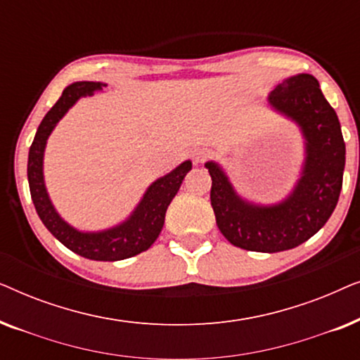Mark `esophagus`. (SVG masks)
I'll use <instances>...</instances> for the list:
<instances>
[{
    "instance_id": "obj_1",
    "label": "esophagus",
    "mask_w": 360,
    "mask_h": 360,
    "mask_svg": "<svg viewBox=\"0 0 360 360\" xmlns=\"http://www.w3.org/2000/svg\"><path fill=\"white\" fill-rule=\"evenodd\" d=\"M210 157H211V152L208 149H200V150H196V154H195V162L196 164H201V162L208 160Z\"/></svg>"
}]
</instances>
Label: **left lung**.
Returning <instances> with one entry per match:
<instances>
[{"label":"left lung","instance_id":"left-lung-1","mask_svg":"<svg viewBox=\"0 0 360 360\" xmlns=\"http://www.w3.org/2000/svg\"><path fill=\"white\" fill-rule=\"evenodd\" d=\"M270 108L292 120L304 139L302 175L287 198L257 205L238 195L218 162H206L216 224L236 248L282 252L303 244L326 224L342 188L346 144L336 111L313 75L285 78L270 91Z\"/></svg>","mask_w":360,"mask_h":360}]
</instances>
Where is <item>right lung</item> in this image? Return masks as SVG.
I'll use <instances>...</instances> for the list:
<instances>
[{
	"mask_svg": "<svg viewBox=\"0 0 360 360\" xmlns=\"http://www.w3.org/2000/svg\"><path fill=\"white\" fill-rule=\"evenodd\" d=\"M101 86L106 85L100 82H75L63 90L62 96L44 116L42 122L37 127L36 137L29 149L27 180L32 203L36 206L39 218L51 231L53 238H57L67 249L82 257L115 262V260L129 259L132 255L144 252L155 243L164 228L167 208L179 191L185 175L191 170V162H181L176 169L157 179L146 190L144 196L129 214V218L122 223L112 226L110 229L96 231V233H85V231L68 224L57 213L49 198L46 181H44V150H46L47 139L53 127L67 115V111L80 98L91 96L96 91L103 90Z\"/></svg>",
	"mask_w": 360,
	"mask_h": 360,
	"instance_id": "1",
	"label": "right lung"
}]
</instances>
